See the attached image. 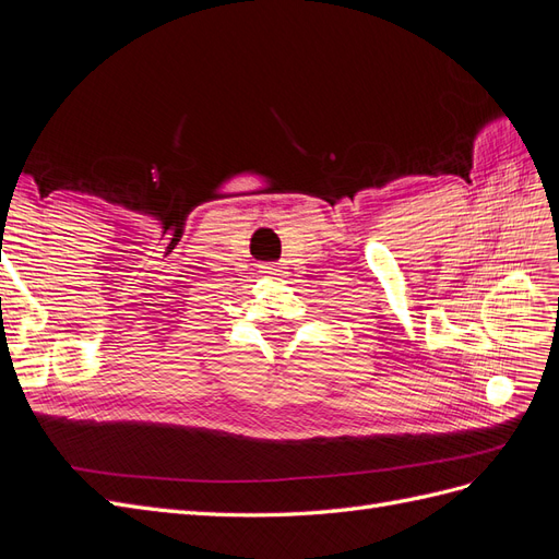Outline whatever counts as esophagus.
Segmentation results:
<instances>
[{
	"mask_svg": "<svg viewBox=\"0 0 559 559\" xmlns=\"http://www.w3.org/2000/svg\"><path fill=\"white\" fill-rule=\"evenodd\" d=\"M261 273H263V275H282L284 270H282L277 263H263V265H261Z\"/></svg>",
	"mask_w": 559,
	"mask_h": 559,
	"instance_id": "obj_1",
	"label": "esophagus"
}]
</instances>
